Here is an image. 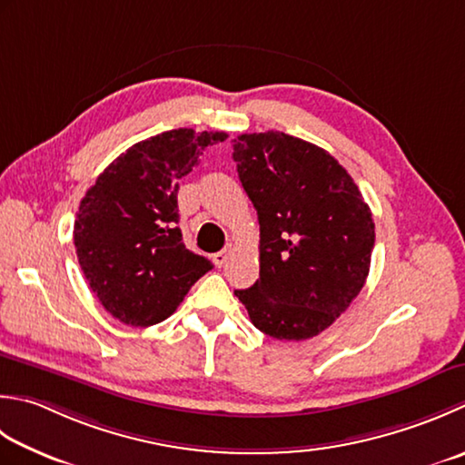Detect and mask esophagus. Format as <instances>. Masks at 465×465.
I'll use <instances>...</instances> for the list:
<instances>
[{"mask_svg": "<svg viewBox=\"0 0 465 465\" xmlns=\"http://www.w3.org/2000/svg\"><path fill=\"white\" fill-rule=\"evenodd\" d=\"M233 253V245H225V248L222 250V252H217V253H213V263L217 268H222L223 263L230 260V256Z\"/></svg>", "mask_w": 465, "mask_h": 465, "instance_id": "obj_1", "label": "esophagus"}]
</instances>
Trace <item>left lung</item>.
Listing matches in <instances>:
<instances>
[{
	"label": "left lung",
	"instance_id": "obj_1",
	"mask_svg": "<svg viewBox=\"0 0 465 465\" xmlns=\"http://www.w3.org/2000/svg\"><path fill=\"white\" fill-rule=\"evenodd\" d=\"M233 161L260 222V278L235 296L272 339H312L365 286L371 209L332 154L286 133L240 134Z\"/></svg>",
	"mask_w": 465,
	"mask_h": 465
}]
</instances>
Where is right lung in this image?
<instances>
[{"mask_svg":"<svg viewBox=\"0 0 465 465\" xmlns=\"http://www.w3.org/2000/svg\"><path fill=\"white\" fill-rule=\"evenodd\" d=\"M225 133L175 129L126 149L82 197L74 245L90 288L123 324L163 322L205 272L177 227L179 181Z\"/></svg>","mask_w":465,"mask_h":465,"instance_id":"1","label":"right lung"}]
</instances>
